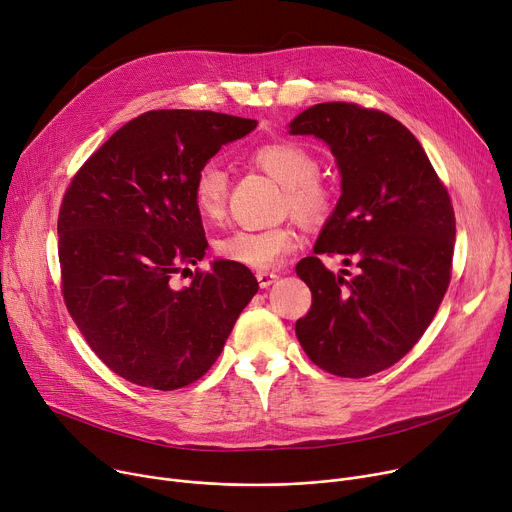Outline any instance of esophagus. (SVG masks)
I'll return each instance as SVG.
<instances>
[{
	"instance_id": "1",
	"label": "esophagus",
	"mask_w": 512,
	"mask_h": 512,
	"mask_svg": "<svg viewBox=\"0 0 512 512\" xmlns=\"http://www.w3.org/2000/svg\"><path fill=\"white\" fill-rule=\"evenodd\" d=\"M256 279H258V285L262 287V289H268L274 281L279 279V274L277 272H266V270H258L256 272Z\"/></svg>"
}]
</instances>
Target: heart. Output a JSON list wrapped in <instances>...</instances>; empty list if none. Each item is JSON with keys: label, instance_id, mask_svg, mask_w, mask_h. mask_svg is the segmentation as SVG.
Masks as SVG:
<instances>
[{"label": "heart", "instance_id": "obj_1", "mask_svg": "<svg viewBox=\"0 0 512 512\" xmlns=\"http://www.w3.org/2000/svg\"><path fill=\"white\" fill-rule=\"evenodd\" d=\"M252 160L270 178L283 184V209L303 223H324L334 209V190L318 176L320 164L305 145L297 141H268L254 149ZM229 194L227 172L215 164H205L194 176L192 201L199 215L217 221L225 213ZM297 248L293 225L281 223L266 229H235L217 242L221 258L250 268L277 266Z\"/></svg>", "mask_w": 512, "mask_h": 512}]
</instances>
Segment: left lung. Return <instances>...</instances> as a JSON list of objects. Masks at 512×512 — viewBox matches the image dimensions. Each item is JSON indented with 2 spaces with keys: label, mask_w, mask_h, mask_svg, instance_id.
Instances as JSON below:
<instances>
[{
  "label": "left lung",
  "mask_w": 512,
  "mask_h": 512,
  "mask_svg": "<svg viewBox=\"0 0 512 512\" xmlns=\"http://www.w3.org/2000/svg\"><path fill=\"white\" fill-rule=\"evenodd\" d=\"M289 133L326 141L342 176L313 252L342 254L359 268L344 279L318 256L297 264L311 307L295 334L320 369L369 377L420 340L447 293L455 246L449 192L418 139L381 110L324 102L295 116Z\"/></svg>",
  "instance_id": "obj_1"
}]
</instances>
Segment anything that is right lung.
Wrapping results in <instances>:
<instances>
[{
  "label": "right lung",
  "instance_id": "add662e5",
  "mask_svg": "<svg viewBox=\"0 0 512 512\" xmlns=\"http://www.w3.org/2000/svg\"><path fill=\"white\" fill-rule=\"evenodd\" d=\"M256 121L211 110H149L116 131L65 190L57 233L69 316L123 379L172 391L201 379L258 291L229 260L188 270L207 250L194 176ZM188 271V288L173 277Z\"/></svg>",
  "mask_w": 512,
  "mask_h": 512
}]
</instances>
